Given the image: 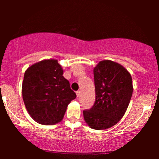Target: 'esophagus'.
<instances>
[{
  "label": "esophagus",
  "instance_id": "1",
  "mask_svg": "<svg viewBox=\"0 0 159 159\" xmlns=\"http://www.w3.org/2000/svg\"><path fill=\"white\" fill-rule=\"evenodd\" d=\"M76 95H77V97H78V96H79L80 95H81V91H80V90L77 91V92H76Z\"/></svg>",
  "mask_w": 159,
  "mask_h": 159
}]
</instances>
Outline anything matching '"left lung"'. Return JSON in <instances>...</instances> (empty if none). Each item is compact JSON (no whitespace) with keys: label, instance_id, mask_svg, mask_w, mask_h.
<instances>
[{"label":"left lung","instance_id":"obj_1","mask_svg":"<svg viewBox=\"0 0 159 159\" xmlns=\"http://www.w3.org/2000/svg\"><path fill=\"white\" fill-rule=\"evenodd\" d=\"M96 102L84 118L91 129L105 130L116 125L125 114L133 93L131 74L123 66L109 60L93 69Z\"/></svg>","mask_w":159,"mask_h":159}]
</instances>
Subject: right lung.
Masks as SVG:
<instances>
[{
    "instance_id": "add662e5",
    "label": "right lung",
    "mask_w": 159,
    "mask_h": 159,
    "mask_svg": "<svg viewBox=\"0 0 159 159\" xmlns=\"http://www.w3.org/2000/svg\"><path fill=\"white\" fill-rule=\"evenodd\" d=\"M63 69L55 59L43 60L25 71L22 97L30 116L42 125H54L64 116L76 94L71 90Z\"/></svg>"
}]
</instances>
